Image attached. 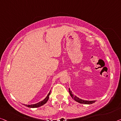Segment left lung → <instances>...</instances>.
I'll return each instance as SVG.
<instances>
[{"mask_svg":"<svg viewBox=\"0 0 121 121\" xmlns=\"http://www.w3.org/2000/svg\"><path fill=\"white\" fill-rule=\"evenodd\" d=\"M69 94L71 95V96L72 97L73 99H74V100H75V101H76L79 103L84 104H91L94 103L95 101H86V100H82L76 96H74L73 94H72V92L71 91L70 89H69Z\"/></svg>","mask_w":121,"mask_h":121,"instance_id":"left-lung-1","label":"left lung"}]
</instances>
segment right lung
<instances>
[{"label": "right lung", "mask_w": 121, "mask_h": 121, "mask_svg": "<svg viewBox=\"0 0 121 121\" xmlns=\"http://www.w3.org/2000/svg\"><path fill=\"white\" fill-rule=\"evenodd\" d=\"M50 91L49 92V94H48L47 96L46 97L45 99H44L43 101H40L39 103H38L35 104H33V105H25V104H24V105H25V106H27V107H28V108H39V107L42 106V105L45 104L47 103V102L48 101V99H49V95H50Z\"/></svg>", "instance_id": "obj_1"}]
</instances>
